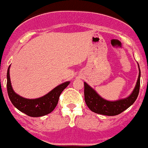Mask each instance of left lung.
I'll list each match as a JSON object with an SVG mask.
<instances>
[{"instance_id": "8db88e82", "label": "left lung", "mask_w": 148, "mask_h": 148, "mask_svg": "<svg viewBox=\"0 0 148 148\" xmlns=\"http://www.w3.org/2000/svg\"><path fill=\"white\" fill-rule=\"evenodd\" d=\"M140 75L141 72L139 70L136 85L131 95L126 99L116 101H109L102 99L92 87H90L84 82V100L86 104L90 110L98 114L105 116H116L120 114L131 106L136 100L140 87Z\"/></svg>"}]
</instances>
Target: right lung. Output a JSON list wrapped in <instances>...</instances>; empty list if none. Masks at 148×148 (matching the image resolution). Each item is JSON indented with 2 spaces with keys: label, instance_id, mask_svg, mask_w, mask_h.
I'll return each mask as SVG.
<instances>
[{
  "label": "right lung",
  "instance_id": "add662e5",
  "mask_svg": "<svg viewBox=\"0 0 148 148\" xmlns=\"http://www.w3.org/2000/svg\"><path fill=\"white\" fill-rule=\"evenodd\" d=\"M10 67L7 70V92L11 102L18 110L31 117H40L50 113L58 104L62 91L69 85L70 82L61 84L43 97L27 99L15 93L12 90L10 77Z\"/></svg>",
  "mask_w": 148,
  "mask_h": 148
}]
</instances>
